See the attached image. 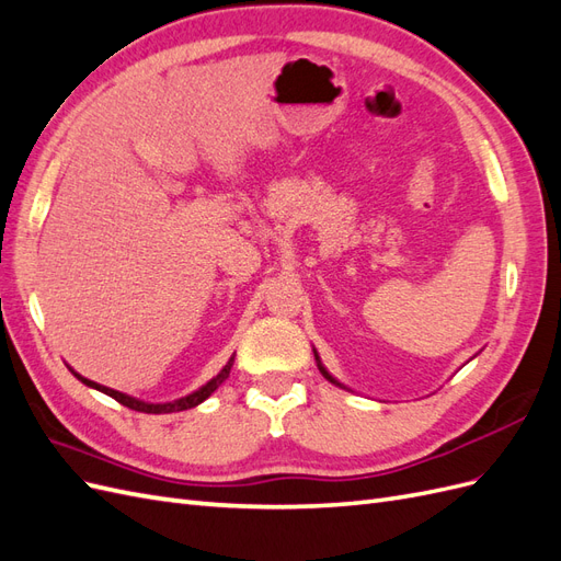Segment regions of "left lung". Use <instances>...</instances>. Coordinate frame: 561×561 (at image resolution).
Here are the masks:
<instances>
[{"label": "left lung", "mask_w": 561, "mask_h": 561, "mask_svg": "<svg viewBox=\"0 0 561 561\" xmlns=\"http://www.w3.org/2000/svg\"><path fill=\"white\" fill-rule=\"evenodd\" d=\"M316 360H318V355H316ZM318 363H320V360H318ZM320 371H322V375H325V377H328V379H330L332 383H336V381H334V379H332V377L328 375V371H325V367H322V365H320Z\"/></svg>", "instance_id": "left-lung-1"}]
</instances>
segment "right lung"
<instances>
[{"instance_id":"1","label":"right lung","mask_w":561,"mask_h":561,"mask_svg":"<svg viewBox=\"0 0 561 561\" xmlns=\"http://www.w3.org/2000/svg\"><path fill=\"white\" fill-rule=\"evenodd\" d=\"M231 365H233V358L225 365V369L219 371V375H217L215 379H210L206 386H201L198 390H194L192 396H184V398H180V400H173V402H161V404H151V402L135 400V398H130V396H126V393H118V390H112V388H107V386H100V383H95V381H91V379H83V377H79V375H77V371H75V377H77L81 383H87V386H91V388L103 390L105 396L114 398L116 402H122L124 407H128V410L145 412V414H168V412L192 410V407H196V404H201V402L206 400V398H210V396L215 393V390H217L219 386H222V383H225V379L229 377Z\"/></svg>"}]
</instances>
